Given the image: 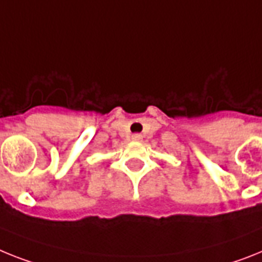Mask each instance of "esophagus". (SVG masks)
Segmentation results:
<instances>
[{
    "label": "esophagus",
    "mask_w": 262,
    "mask_h": 262,
    "mask_svg": "<svg viewBox=\"0 0 262 262\" xmlns=\"http://www.w3.org/2000/svg\"><path fill=\"white\" fill-rule=\"evenodd\" d=\"M141 138H142L141 135H133V136H132V140H133V141H140Z\"/></svg>",
    "instance_id": "esophagus-1"
}]
</instances>
